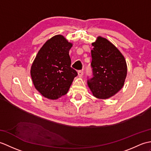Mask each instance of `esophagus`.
I'll return each mask as SVG.
<instances>
[{"mask_svg":"<svg viewBox=\"0 0 151 151\" xmlns=\"http://www.w3.org/2000/svg\"><path fill=\"white\" fill-rule=\"evenodd\" d=\"M78 76H80V77H82V75H83V70H79L78 71Z\"/></svg>","mask_w":151,"mask_h":151,"instance_id":"esophagus-1","label":"esophagus"}]
</instances>
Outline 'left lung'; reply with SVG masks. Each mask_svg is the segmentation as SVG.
Masks as SVG:
<instances>
[{
  "mask_svg": "<svg viewBox=\"0 0 151 151\" xmlns=\"http://www.w3.org/2000/svg\"><path fill=\"white\" fill-rule=\"evenodd\" d=\"M91 51L93 77L88 81L93 95L100 99L110 98L123 87L127 74L124 57L117 48L101 36Z\"/></svg>",
  "mask_w": 151,
  "mask_h": 151,
  "instance_id": "8db88e82",
  "label": "left lung"
}]
</instances>
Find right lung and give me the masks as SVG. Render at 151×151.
Masks as SVG:
<instances>
[{"mask_svg": "<svg viewBox=\"0 0 151 151\" xmlns=\"http://www.w3.org/2000/svg\"><path fill=\"white\" fill-rule=\"evenodd\" d=\"M73 44L62 35L47 40L38 51L30 69L35 88L43 97L56 100L65 95L77 72L70 67Z\"/></svg>", "mask_w": 151, "mask_h": 151, "instance_id": "right-lung-1", "label": "right lung"}]
</instances>
